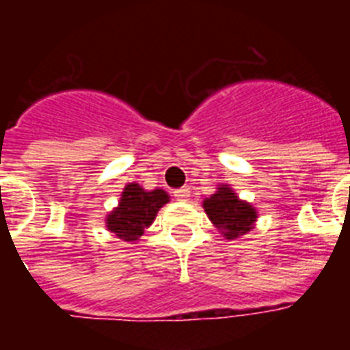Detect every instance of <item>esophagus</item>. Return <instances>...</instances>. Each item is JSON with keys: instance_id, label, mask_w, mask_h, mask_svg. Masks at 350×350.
Masks as SVG:
<instances>
[{"instance_id": "esophagus-1", "label": "esophagus", "mask_w": 350, "mask_h": 350, "mask_svg": "<svg viewBox=\"0 0 350 350\" xmlns=\"http://www.w3.org/2000/svg\"><path fill=\"white\" fill-rule=\"evenodd\" d=\"M176 200H180V202H187L189 198H191V191L187 189V187H183V189H178V191L174 192Z\"/></svg>"}]
</instances>
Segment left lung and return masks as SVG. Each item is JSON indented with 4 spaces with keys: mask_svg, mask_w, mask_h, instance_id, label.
<instances>
[{
    "mask_svg": "<svg viewBox=\"0 0 350 350\" xmlns=\"http://www.w3.org/2000/svg\"><path fill=\"white\" fill-rule=\"evenodd\" d=\"M203 208L224 238L236 239L254 229L258 211L252 203L239 200L230 185H218L216 192L203 200Z\"/></svg>",
    "mask_w": 350,
    "mask_h": 350,
    "instance_id": "left-lung-1",
    "label": "left lung"
}]
</instances>
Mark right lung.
I'll return each mask as SVG.
<instances>
[{
	"mask_svg": "<svg viewBox=\"0 0 350 350\" xmlns=\"http://www.w3.org/2000/svg\"><path fill=\"white\" fill-rule=\"evenodd\" d=\"M170 196L163 189L145 191L139 183H126L121 192L118 207L107 214V230L114 232L118 239L126 243H136L156 219V214Z\"/></svg>",
	"mask_w": 350,
	"mask_h": 350,
	"instance_id": "right-lung-1",
	"label": "right lung"
}]
</instances>
